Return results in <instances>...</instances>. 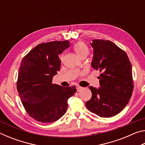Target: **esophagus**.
Segmentation results:
<instances>
[{
  "instance_id": "1",
  "label": "esophagus",
  "mask_w": 145,
  "mask_h": 145,
  "mask_svg": "<svg viewBox=\"0 0 145 145\" xmlns=\"http://www.w3.org/2000/svg\"><path fill=\"white\" fill-rule=\"evenodd\" d=\"M82 89H83V88H82V87L78 86L77 87V91L78 92V91H81Z\"/></svg>"
}]
</instances>
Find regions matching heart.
I'll return each mask as SVG.
<instances>
[{
	"mask_svg": "<svg viewBox=\"0 0 145 145\" xmlns=\"http://www.w3.org/2000/svg\"><path fill=\"white\" fill-rule=\"evenodd\" d=\"M73 49H74L76 54L80 57L84 55L88 56L89 54V48H88L86 44L82 42V41H79V42L75 43L74 46H73Z\"/></svg>",
	"mask_w": 145,
	"mask_h": 145,
	"instance_id": "obj_1",
	"label": "heart"
}]
</instances>
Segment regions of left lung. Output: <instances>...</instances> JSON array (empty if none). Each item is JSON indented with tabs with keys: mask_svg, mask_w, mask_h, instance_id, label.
Instances as JSON below:
<instances>
[{
	"mask_svg": "<svg viewBox=\"0 0 145 145\" xmlns=\"http://www.w3.org/2000/svg\"><path fill=\"white\" fill-rule=\"evenodd\" d=\"M91 67L99 70L100 88L89 86L91 99L86 103L90 112L102 118L120 113L129 102L134 89L132 65L123 50L109 40H93Z\"/></svg>",
	"mask_w": 145,
	"mask_h": 145,
	"instance_id": "obj_1",
	"label": "left lung"
}]
</instances>
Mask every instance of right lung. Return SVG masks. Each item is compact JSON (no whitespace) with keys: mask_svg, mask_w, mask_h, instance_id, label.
<instances>
[{"mask_svg":"<svg viewBox=\"0 0 145 145\" xmlns=\"http://www.w3.org/2000/svg\"><path fill=\"white\" fill-rule=\"evenodd\" d=\"M70 45L68 40L40 43L22 61L17 91L26 112L36 121H57L67 111L68 99L76 93L75 86L52 84L53 77L60 70L59 55Z\"/></svg>","mask_w":145,"mask_h":145,"instance_id":"obj_1","label":"right lung"}]
</instances>
